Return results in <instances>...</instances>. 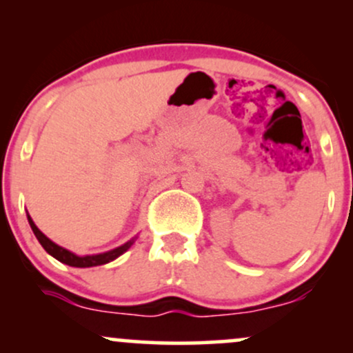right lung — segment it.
I'll use <instances>...</instances> for the list:
<instances>
[{
	"label": "right lung",
	"mask_w": 353,
	"mask_h": 353,
	"mask_svg": "<svg viewBox=\"0 0 353 353\" xmlns=\"http://www.w3.org/2000/svg\"><path fill=\"white\" fill-rule=\"evenodd\" d=\"M28 219L31 221V217L28 216ZM31 228H33V232L34 236L38 237L39 244L43 245V249L46 250L48 254L52 255L54 259H58L59 262H63V264L66 265H71V267H96V265H104L108 264V262L114 261V259L119 257V255H123L125 250L129 249V247L132 245V241L125 242L124 245L117 247L114 250H109V252H104V254H98V255H86V257H78V255H74L70 250L63 249V247L56 245L54 242L50 241L44 234L39 230L38 228L34 225V222L31 221Z\"/></svg>",
	"instance_id": "add662e5"
}]
</instances>
